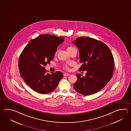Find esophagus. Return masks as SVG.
Wrapping results in <instances>:
<instances>
[{
	"label": "esophagus",
	"mask_w": 131,
	"mask_h": 131,
	"mask_svg": "<svg viewBox=\"0 0 131 131\" xmlns=\"http://www.w3.org/2000/svg\"><path fill=\"white\" fill-rule=\"evenodd\" d=\"M70 74H68V73H64L63 74V75L64 77H66V76H68V75H70Z\"/></svg>",
	"instance_id": "1"
}]
</instances>
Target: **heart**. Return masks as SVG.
Here are the masks:
<instances>
[{"label":"heart","mask_w":131,"mask_h":131,"mask_svg":"<svg viewBox=\"0 0 131 131\" xmlns=\"http://www.w3.org/2000/svg\"><path fill=\"white\" fill-rule=\"evenodd\" d=\"M74 48L72 47H68L67 48V50L68 52H69L70 50H71L72 49ZM56 53L55 54V55H56ZM72 65V63H68V64H65L63 65V68L67 70H70V66Z\"/></svg>","instance_id":"1"}]
</instances>
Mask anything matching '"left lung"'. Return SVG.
Returning a JSON list of instances; mask_svg holds the SVG:
<instances>
[{"instance_id":"1","label":"left lung","mask_w":131,"mask_h":131,"mask_svg":"<svg viewBox=\"0 0 131 131\" xmlns=\"http://www.w3.org/2000/svg\"><path fill=\"white\" fill-rule=\"evenodd\" d=\"M73 43L80 53V71H85V77L76 74L77 81L74 88L79 93L88 96L96 93L106 85L112 77L114 58L104 43L92 38L79 37Z\"/></svg>"}]
</instances>
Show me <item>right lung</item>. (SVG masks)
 <instances>
[{
  "instance_id": "obj_1",
  "label": "right lung",
  "mask_w": 131,
  "mask_h": 131,
  "mask_svg": "<svg viewBox=\"0 0 131 131\" xmlns=\"http://www.w3.org/2000/svg\"><path fill=\"white\" fill-rule=\"evenodd\" d=\"M64 38L41 35L27 44L19 56V70L25 82L39 93L54 91L63 77L60 71L47 73L45 66L53 60L57 47Z\"/></svg>"
}]
</instances>
